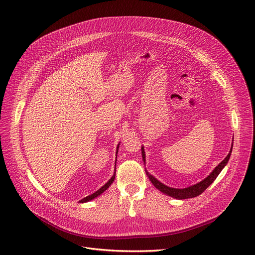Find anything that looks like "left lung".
<instances>
[{
	"instance_id": "left-lung-1",
	"label": "left lung",
	"mask_w": 255,
	"mask_h": 255,
	"mask_svg": "<svg viewBox=\"0 0 255 255\" xmlns=\"http://www.w3.org/2000/svg\"><path fill=\"white\" fill-rule=\"evenodd\" d=\"M231 153H232V149H231V152L229 153V155H227L223 161H221L218 166H216V168L214 169L211 173L210 176H208L204 181L199 182L198 184L196 185H193L191 187H188V188H185V189H176V188H170V187H167L165 185H163L162 183H160L158 180H156L153 176L149 175L148 172H146V175H148L150 181L153 183V185L156 187L157 189H159L161 192L169 195V196H172L175 198H179V199H186V198H191V197H195L199 194H202L208 187L216 180V178L218 177V175L220 173V171L223 169V167L226 165V163L229 162L230 160V157H231ZM141 154H142V158H143V161H145L144 160V151H143V148H141Z\"/></svg>"
}]
</instances>
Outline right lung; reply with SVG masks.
<instances>
[{"instance_id": "1", "label": "right lung", "mask_w": 255, "mask_h": 255, "mask_svg": "<svg viewBox=\"0 0 255 255\" xmlns=\"http://www.w3.org/2000/svg\"><path fill=\"white\" fill-rule=\"evenodd\" d=\"M118 148H119V145H118ZM115 176L116 175H114L113 177H112V179L107 182L104 186H102L101 188L98 190V191H96L95 193H93L92 195H89V196H87V197H85V198H83L82 200H80V203H86V202H89V200H91V199H93V198H95V197H97L98 195H100L101 193H103L107 188H109V187L113 184V182L115 181Z\"/></svg>"}]
</instances>
